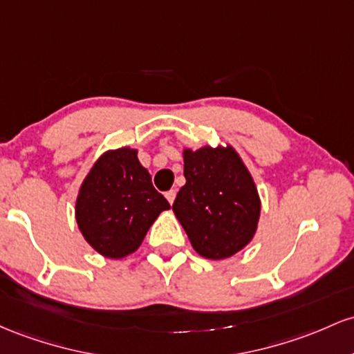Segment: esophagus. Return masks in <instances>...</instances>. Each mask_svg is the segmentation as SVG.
Listing matches in <instances>:
<instances>
[{
    "instance_id": "1",
    "label": "esophagus",
    "mask_w": 354,
    "mask_h": 354,
    "mask_svg": "<svg viewBox=\"0 0 354 354\" xmlns=\"http://www.w3.org/2000/svg\"><path fill=\"white\" fill-rule=\"evenodd\" d=\"M176 190H174V189H170L169 190V192H165V197H167V201H169L170 202V204H174V201H176Z\"/></svg>"
}]
</instances>
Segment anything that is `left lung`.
<instances>
[{"label":"left lung","instance_id":"left-lung-1","mask_svg":"<svg viewBox=\"0 0 354 354\" xmlns=\"http://www.w3.org/2000/svg\"><path fill=\"white\" fill-rule=\"evenodd\" d=\"M185 185L174 212L202 257L225 259L256 232L261 202L254 180L232 147L184 152Z\"/></svg>","mask_w":354,"mask_h":354}]
</instances>
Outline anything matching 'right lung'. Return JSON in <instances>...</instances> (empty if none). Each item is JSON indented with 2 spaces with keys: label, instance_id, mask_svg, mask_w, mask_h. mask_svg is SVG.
Returning <instances> with one entry per match:
<instances>
[{
  "label": "right lung",
  "instance_id": "1",
  "mask_svg": "<svg viewBox=\"0 0 354 354\" xmlns=\"http://www.w3.org/2000/svg\"><path fill=\"white\" fill-rule=\"evenodd\" d=\"M167 198L152 185L137 150H110L95 162L77 198L83 237L102 256L120 259L137 251Z\"/></svg>",
  "mask_w": 354,
  "mask_h": 354
}]
</instances>
